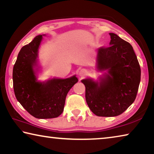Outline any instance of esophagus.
I'll use <instances>...</instances> for the list:
<instances>
[{
	"label": "esophagus",
	"instance_id": "esophagus-1",
	"mask_svg": "<svg viewBox=\"0 0 154 154\" xmlns=\"http://www.w3.org/2000/svg\"><path fill=\"white\" fill-rule=\"evenodd\" d=\"M87 73V71H85V69H82L81 71L79 72V75L80 77H84L85 75Z\"/></svg>",
	"mask_w": 154,
	"mask_h": 154
}]
</instances>
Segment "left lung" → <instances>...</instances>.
Instances as JSON below:
<instances>
[{
	"instance_id": "obj_1",
	"label": "left lung",
	"mask_w": 154,
	"mask_h": 154,
	"mask_svg": "<svg viewBox=\"0 0 154 154\" xmlns=\"http://www.w3.org/2000/svg\"><path fill=\"white\" fill-rule=\"evenodd\" d=\"M109 47L97 49L96 68L105 72L95 81L85 78V100L100 117L118 116L134 103L140 81V68L134 49L116 34L109 33Z\"/></svg>"
}]
</instances>
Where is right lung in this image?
I'll use <instances>...</instances> for the list:
<instances>
[{
  "instance_id": "right-lung-1",
  "label": "right lung",
  "mask_w": 154,
  "mask_h": 154,
  "mask_svg": "<svg viewBox=\"0 0 154 154\" xmlns=\"http://www.w3.org/2000/svg\"><path fill=\"white\" fill-rule=\"evenodd\" d=\"M43 36H35L20 49L13 69V83L17 101L31 116L50 119L63 112L67 94L78 79L75 75L66 79L54 77L44 82L37 79L41 71L38 49Z\"/></svg>"
}]
</instances>
